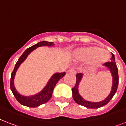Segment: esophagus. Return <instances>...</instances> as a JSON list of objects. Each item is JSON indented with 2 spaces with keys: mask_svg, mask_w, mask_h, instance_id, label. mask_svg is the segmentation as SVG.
I'll return each mask as SVG.
<instances>
[{
  "mask_svg": "<svg viewBox=\"0 0 126 126\" xmlns=\"http://www.w3.org/2000/svg\"><path fill=\"white\" fill-rule=\"evenodd\" d=\"M68 73H71V74H73V75H76V71L74 70L73 69H69V71H68Z\"/></svg>",
  "mask_w": 126,
  "mask_h": 126,
  "instance_id": "1",
  "label": "esophagus"
}]
</instances>
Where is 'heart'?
I'll return each mask as SVG.
<instances>
[{
	"instance_id": "b5f03b06",
	"label": "heart",
	"mask_w": 126,
	"mask_h": 126,
	"mask_svg": "<svg viewBox=\"0 0 126 126\" xmlns=\"http://www.w3.org/2000/svg\"><path fill=\"white\" fill-rule=\"evenodd\" d=\"M73 58L77 62L89 61L92 68L97 69L107 63L109 59L107 51L97 46H88L78 48L73 53Z\"/></svg>"
}]
</instances>
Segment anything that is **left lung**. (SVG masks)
Returning <instances> with one entry per match:
<instances>
[{
  "label": "left lung",
  "mask_w": 126,
  "mask_h": 126,
  "mask_svg": "<svg viewBox=\"0 0 126 126\" xmlns=\"http://www.w3.org/2000/svg\"><path fill=\"white\" fill-rule=\"evenodd\" d=\"M111 61L112 62H107L104 65L106 67V69H107L110 72L112 78V85L111 91H110V93L109 94V95L104 100L99 102L90 101L84 99L82 96L80 94L79 91V85L82 81L84 75L82 73H79L76 75V77H77L76 84H75V87L72 89L73 97L77 104H79L80 105H82L84 107L89 108V109H97V108L101 107H103L107 105L112 99V98L113 97L114 94L116 92V90H117L119 78H118V68L116 66V63L115 62V57L113 53H112Z\"/></svg>",
  "instance_id": "8db88e82"
}]
</instances>
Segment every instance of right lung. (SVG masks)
Listing matches in <instances>:
<instances>
[{
    "label": "right lung",
    "instance_id": "add662e5",
    "mask_svg": "<svg viewBox=\"0 0 126 126\" xmlns=\"http://www.w3.org/2000/svg\"><path fill=\"white\" fill-rule=\"evenodd\" d=\"M55 44L53 42H47V41H41L38 42L36 44L32 46L31 47H29L23 52L22 55H21L19 59L15 65L14 69L11 75L10 79V89L14 95L17 99V101L21 105L29 107H36L41 105L42 104L46 103L49 101L51 97L53 89L55 88V85L57 82L62 79L65 75V73H54L51 78L49 79L47 83L46 84L44 88L40 92L37 94L32 95L26 96L23 95L22 94H19L14 86V78L16 74L17 71L18 70L19 67L23 63V61L27 59V57L32 51L41 46H54Z\"/></svg>",
    "mask_w": 126,
    "mask_h": 126
}]
</instances>
